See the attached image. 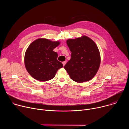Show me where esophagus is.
<instances>
[{"label":"esophagus","instance_id":"1","mask_svg":"<svg viewBox=\"0 0 129 129\" xmlns=\"http://www.w3.org/2000/svg\"><path fill=\"white\" fill-rule=\"evenodd\" d=\"M66 63H67V62H66V61H64V62H62V63H63V66H65V65L66 64Z\"/></svg>","mask_w":129,"mask_h":129}]
</instances>
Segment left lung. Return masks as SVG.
Wrapping results in <instances>:
<instances>
[{
  "instance_id": "left-lung-1",
  "label": "left lung",
  "mask_w": 129,
  "mask_h": 129,
  "mask_svg": "<svg viewBox=\"0 0 129 129\" xmlns=\"http://www.w3.org/2000/svg\"><path fill=\"white\" fill-rule=\"evenodd\" d=\"M71 59L64 66L70 78L83 83L92 79L101 64V55L95 43L86 36L66 41Z\"/></svg>"
}]
</instances>
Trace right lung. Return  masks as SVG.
<instances>
[{
	"mask_svg": "<svg viewBox=\"0 0 129 129\" xmlns=\"http://www.w3.org/2000/svg\"><path fill=\"white\" fill-rule=\"evenodd\" d=\"M60 42L45 38L36 39L27 47L24 64L29 74L35 79L45 82L52 79L63 64L57 60L58 53L53 51Z\"/></svg>",
	"mask_w": 129,
	"mask_h": 129,
	"instance_id": "1",
	"label": "right lung"
}]
</instances>
